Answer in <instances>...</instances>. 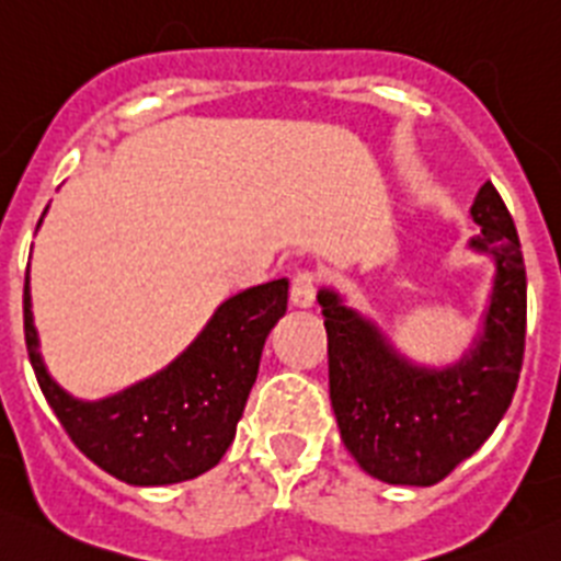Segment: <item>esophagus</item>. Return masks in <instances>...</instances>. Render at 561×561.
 Returning <instances> with one entry per match:
<instances>
[{"instance_id": "34e87169", "label": "esophagus", "mask_w": 561, "mask_h": 561, "mask_svg": "<svg viewBox=\"0 0 561 561\" xmlns=\"http://www.w3.org/2000/svg\"><path fill=\"white\" fill-rule=\"evenodd\" d=\"M316 290H318V276L312 271H298L293 276V285H290V301L293 307H312L316 301Z\"/></svg>"}]
</instances>
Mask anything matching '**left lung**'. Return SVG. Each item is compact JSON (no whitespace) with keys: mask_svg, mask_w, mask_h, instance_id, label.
Wrapping results in <instances>:
<instances>
[{"mask_svg":"<svg viewBox=\"0 0 561 561\" xmlns=\"http://www.w3.org/2000/svg\"><path fill=\"white\" fill-rule=\"evenodd\" d=\"M470 249L493 254L495 279L484 329L451 368H423L323 287L318 305L329 337V399L340 437L359 468L387 484L432 486L473 457L520 379L526 348V265L515 221L493 182L476 193Z\"/></svg>","mask_w":561,"mask_h":561,"instance_id":"left-lung-1","label":"left lung"}]
</instances>
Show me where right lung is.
I'll use <instances>...</instances> for the list:
<instances>
[{"label":"right lung","instance_id":"obj_1","mask_svg":"<svg viewBox=\"0 0 561 561\" xmlns=\"http://www.w3.org/2000/svg\"><path fill=\"white\" fill-rule=\"evenodd\" d=\"M30 307L27 274L24 340L30 363L71 443L127 484H176L216 468L232 446L265 337L287 310V279L227 298L169 368L102 401L75 399L51 379Z\"/></svg>","mask_w":561,"mask_h":561}]
</instances>
